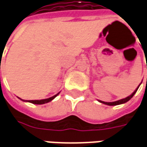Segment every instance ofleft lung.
<instances>
[{"label":"left lung","mask_w":147,"mask_h":147,"mask_svg":"<svg viewBox=\"0 0 147 147\" xmlns=\"http://www.w3.org/2000/svg\"><path fill=\"white\" fill-rule=\"evenodd\" d=\"M140 84H141V83H140ZM140 84H139V86H140ZM139 86L136 88V90H135V91H134L131 95H129L128 97H127V98H125L120 99V100H119V101H116V102H103V101H100V100H98V102L108 105H120V104H123V103H125V102H128L130 99L132 98L133 96H134V94H135L136 93V91H137V90L139 89Z\"/></svg>","instance_id":"obj_1"}]
</instances>
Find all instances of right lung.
<instances>
[{
    "instance_id": "right-lung-1",
    "label": "right lung",
    "mask_w": 147,
    "mask_h": 147,
    "mask_svg": "<svg viewBox=\"0 0 147 147\" xmlns=\"http://www.w3.org/2000/svg\"><path fill=\"white\" fill-rule=\"evenodd\" d=\"M60 94V92L57 94L56 95L53 96L51 98H46V99H42V100H30V101H24V102H30V103H33V104H36V105H42V104H45V103H48V102H51L53 99H54L58 95ZM22 100V99H21Z\"/></svg>"
}]
</instances>
